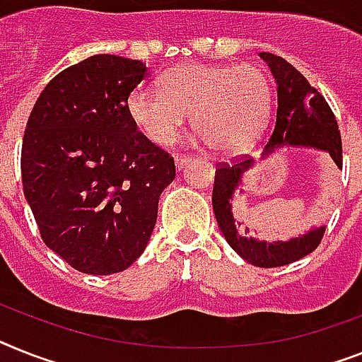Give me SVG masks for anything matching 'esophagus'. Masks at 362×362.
Wrapping results in <instances>:
<instances>
[{
	"label": "esophagus",
	"instance_id": "obj_1",
	"mask_svg": "<svg viewBox=\"0 0 362 362\" xmlns=\"http://www.w3.org/2000/svg\"><path fill=\"white\" fill-rule=\"evenodd\" d=\"M190 159H192V157H188V155H175V168L181 170Z\"/></svg>",
	"mask_w": 362,
	"mask_h": 362
}]
</instances>
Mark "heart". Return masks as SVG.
<instances>
[{"label":"heart","mask_w":362,"mask_h":362,"mask_svg":"<svg viewBox=\"0 0 362 362\" xmlns=\"http://www.w3.org/2000/svg\"><path fill=\"white\" fill-rule=\"evenodd\" d=\"M127 109L139 129L157 146L172 144L194 112L199 139L235 151L257 139L270 112V85L253 64H179L164 76L163 88L140 85Z\"/></svg>","instance_id":"1"}]
</instances>
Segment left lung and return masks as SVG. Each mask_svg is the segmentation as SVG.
<instances>
[{"mask_svg":"<svg viewBox=\"0 0 362 362\" xmlns=\"http://www.w3.org/2000/svg\"><path fill=\"white\" fill-rule=\"evenodd\" d=\"M268 64L277 83V116L264 151L272 153L281 146L322 149L331 155L339 168H342V140L335 115L324 95L309 85L300 71L274 53H259ZM253 168V159L237 163H220L214 174L213 209L218 228L229 246L253 267L276 268L300 261L313 253L324 237L325 226L313 228L291 240L267 242L250 237L244 220L233 216L235 190L242 185V174ZM242 192V188H240Z\"/></svg>","mask_w":362,"mask_h":362,"instance_id":"obj_1","label":"left lung"}]
</instances>
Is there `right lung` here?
<instances>
[{
	"label": "right lung",
	"mask_w": 362,
	"mask_h": 362,
	"mask_svg": "<svg viewBox=\"0 0 362 362\" xmlns=\"http://www.w3.org/2000/svg\"><path fill=\"white\" fill-rule=\"evenodd\" d=\"M146 77L144 62L88 57L47 83L27 120L23 194L42 240L83 274H116L142 255L175 177L127 109Z\"/></svg>",
	"instance_id": "add662e5"
}]
</instances>
